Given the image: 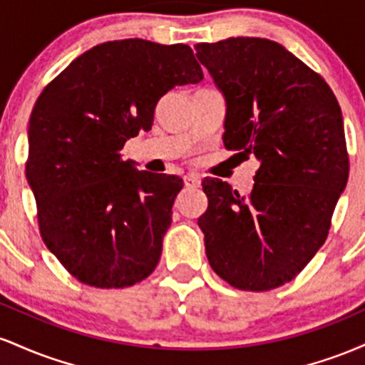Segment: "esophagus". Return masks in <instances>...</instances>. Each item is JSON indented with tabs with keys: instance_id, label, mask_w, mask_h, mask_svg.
<instances>
[{
	"instance_id": "obj_1",
	"label": "esophagus",
	"mask_w": 365,
	"mask_h": 365,
	"mask_svg": "<svg viewBox=\"0 0 365 365\" xmlns=\"http://www.w3.org/2000/svg\"><path fill=\"white\" fill-rule=\"evenodd\" d=\"M183 183H185L187 188H199L200 177L199 175H187V177H183Z\"/></svg>"
}]
</instances>
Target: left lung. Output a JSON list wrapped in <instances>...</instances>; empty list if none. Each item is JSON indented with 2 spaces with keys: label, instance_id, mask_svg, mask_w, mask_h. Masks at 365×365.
Here are the masks:
<instances>
[{
  "label": "left lung",
  "instance_id": "8db88e82",
  "mask_svg": "<svg viewBox=\"0 0 365 365\" xmlns=\"http://www.w3.org/2000/svg\"><path fill=\"white\" fill-rule=\"evenodd\" d=\"M195 51L226 98L225 148L259 161L249 197L204 178L209 264L238 290H273L329 233L350 170L341 108L324 78L274 41L230 37Z\"/></svg>",
  "mask_w": 365,
  "mask_h": 365
}]
</instances>
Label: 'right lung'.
Masks as SVG:
<instances>
[{"instance_id":"right-lung-1","label":"right lung","mask_w":365,"mask_h":365,"mask_svg":"<svg viewBox=\"0 0 365 365\" xmlns=\"http://www.w3.org/2000/svg\"><path fill=\"white\" fill-rule=\"evenodd\" d=\"M202 77L187 44L108 41L75 58L37 98L25 175L46 247L81 283L125 288L156 269L183 183L137 171L120 150L150 130L166 92Z\"/></svg>"}]
</instances>
